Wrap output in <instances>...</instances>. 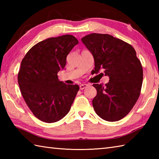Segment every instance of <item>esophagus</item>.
Returning <instances> with one entry per match:
<instances>
[{
	"label": "esophagus",
	"instance_id": "obj_1",
	"mask_svg": "<svg viewBox=\"0 0 159 159\" xmlns=\"http://www.w3.org/2000/svg\"><path fill=\"white\" fill-rule=\"evenodd\" d=\"M88 86H89V85H87V84H81V85H80V89L83 90V89H84L87 88V87H88Z\"/></svg>",
	"mask_w": 159,
	"mask_h": 159
}]
</instances>
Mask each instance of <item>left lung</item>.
Returning <instances> with one entry per match:
<instances>
[{
    "label": "left lung",
    "instance_id": "8db88e82",
    "mask_svg": "<svg viewBox=\"0 0 159 159\" xmlns=\"http://www.w3.org/2000/svg\"><path fill=\"white\" fill-rule=\"evenodd\" d=\"M92 52L94 72L103 70L109 82L93 84L97 90L93 109L102 119L116 121L128 115L139 98L143 81V67L135 50L129 43L108 34L92 33L81 39Z\"/></svg>",
    "mask_w": 159,
    "mask_h": 159
}]
</instances>
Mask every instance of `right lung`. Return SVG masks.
Masks as SVG:
<instances>
[{
  "instance_id": "1",
  "label": "right lung",
  "mask_w": 159,
  "mask_h": 159,
  "mask_svg": "<svg viewBox=\"0 0 159 159\" xmlns=\"http://www.w3.org/2000/svg\"><path fill=\"white\" fill-rule=\"evenodd\" d=\"M79 43L71 35L50 38L36 43L22 60L18 81L25 102L42 121L53 123L68 113L76 96L78 85L59 81L57 73Z\"/></svg>"
}]
</instances>
